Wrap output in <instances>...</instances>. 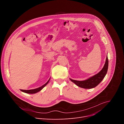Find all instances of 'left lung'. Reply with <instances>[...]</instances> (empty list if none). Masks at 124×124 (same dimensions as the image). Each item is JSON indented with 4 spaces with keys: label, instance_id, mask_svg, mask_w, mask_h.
<instances>
[{
    "label": "left lung",
    "instance_id": "obj_1",
    "mask_svg": "<svg viewBox=\"0 0 124 124\" xmlns=\"http://www.w3.org/2000/svg\"><path fill=\"white\" fill-rule=\"evenodd\" d=\"M108 67V60L107 56L103 67L97 74L88 78L86 80L82 81L74 80L71 78L70 79L71 81L74 82L78 87L84 88V89H91V88L96 87L102 80L107 73Z\"/></svg>",
    "mask_w": 124,
    "mask_h": 124
}]
</instances>
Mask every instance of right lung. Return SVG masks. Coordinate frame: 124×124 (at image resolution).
I'll use <instances>...</instances> for the list:
<instances>
[{
  "label": "right lung",
  "instance_id": "right-lung-1",
  "mask_svg": "<svg viewBox=\"0 0 124 124\" xmlns=\"http://www.w3.org/2000/svg\"><path fill=\"white\" fill-rule=\"evenodd\" d=\"M50 78L48 79V80L46 82V83L45 84H44L43 85H42V86L39 87V88H36V89H31V90H21V91L24 92V93H27V94H35L36 93L39 91H40L43 88L46 86V84L48 83V82L49 81V80H50Z\"/></svg>",
  "mask_w": 124,
  "mask_h": 124
}]
</instances>
